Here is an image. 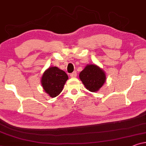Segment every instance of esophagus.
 <instances>
[{
  "label": "esophagus",
  "instance_id": "34e87169",
  "mask_svg": "<svg viewBox=\"0 0 146 146\" xmlns=\"http://www.w3.org/2000/svg\"><path fill=\"white\" fill-rule=\"evenodd\" d=\"M70 76L72 77V78H76L77 76V73H76V71H74V72H73L72 73V74H70Z\"/></svg>",
  "mask_w": 146,
  "mask_h": 146
}]
</instances>
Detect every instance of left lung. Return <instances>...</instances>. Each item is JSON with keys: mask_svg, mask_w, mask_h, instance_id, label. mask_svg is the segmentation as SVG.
<instances>
[{"mask_svg": "<svg viewBox=\"0 0 146 146\" xmlns=\"http://www.w3.org/2000/svg\"><path fill=\"white\" fill-rule=\"evenodd\" d=\"M79 77L86 89L92 92L98 91L106 78L104 71L95 64H88L80 73Z\"/></svg>", "mask_w": 146, "mask_h": 146, "instance_id": "left-lung-1", "label": "left lung"}]
</instances>
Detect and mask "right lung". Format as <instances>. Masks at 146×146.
Instances as JSON below:
<instances>
[{
    "label": "right lung",
    "instance_id": "right-lung-1",
    "mask_svg": "<svg viewBox=\"0 0 146 146\" xmlns=\"http://www.w3.org/2000/svg\"><path fill=\"white\" fill-rule=\"evenodd\" d=\"M68 76L64 71L56 66L49 67L43 73L41 84L44 91L52 98H54L62 91Z\"/></svg>",
    "mask_w": 146,
    "mask_h": 146
}]
</instances>
